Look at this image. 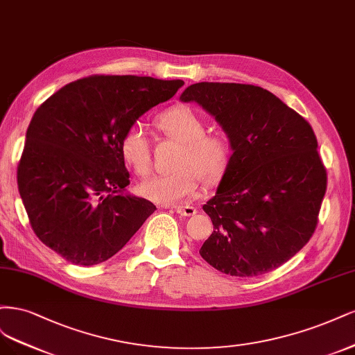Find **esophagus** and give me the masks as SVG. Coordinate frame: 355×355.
<instances>
[{"label":"esophagus","mask_w":355,"mask_h":355,"mask_svg":"<svg viewBox=\"0 0 355 355\" xmlns=\"http://www.w3.org/2000/svg\"><path fill=\"white\" fill-rule=\"evenodd\" d=\"M174 209L177 214L184 215V216H191L198 212V209L194 207H190V205H177V207H174Z\"/></svg>","instance_id":"34e87169"}]
</instances>
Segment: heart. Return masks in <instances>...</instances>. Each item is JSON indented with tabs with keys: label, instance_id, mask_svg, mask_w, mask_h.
Instances as JSON below:
<instances>
[{
	"label": "heart",
	"instance_id": "obj_1",
	"mask_svg": "<svg viewBox=\"0 0 355 355\" xmlns=\"http://www.w3.org/2000/svg\"><path fill=\"white\" fill-rule=\"evenodd\" d=\"M153 127L168 139L181 143L177 171L153 175L139 186V193L147 200L159 205H175L187 200L200 186V177L216 182L232 162L233 143L223 131H207L203 118L189 105H175L165 109L153 121ZM119 155L123 164L139 177L152 171L150 144L140 128L131 127L119 141Z\"/></svg>",
	"mask_w": 355,
	"mask_h": 355
}]
</instances>
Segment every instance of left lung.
<instances>
[{
  "instance_id": "1",
  "label": "left lung",
  "mask_w": 355,
  "mask_h": 355,
  "mask_svg": "<svg viewBox=\"0 0 355 355\" xmlns=\"http://www.w3.org/2000/svg\"><path fill=\"white\" fill-rule=\"evenodd\" d=\"M180 98L199 103L233 143L218 190L203 205L214 233L202 258L237 277L280 267L313 237L327 189L311 125L257 85L198 83Z\"/></svg>"
}]
</instances>
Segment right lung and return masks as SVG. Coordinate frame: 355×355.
Here are the masks:
<instances>
[{"label": "right lung", "mask_w": 355, "mask_h": 355, "mask_svg": "<svg viewBox=\"0 0 355 355\" xmlns=\"http://www.w3.org/2000/svg\"><path fill=\"white\" fill-rule=\"evenodd\" d=\"M184 85L135 75H91L62 87L33 113L17 187L33 233L76 266L109 259L156 207L122 191L130 173L119 141L148 109Z\"/></svg>", "instance_id": "add662e5"}]
</instances>
